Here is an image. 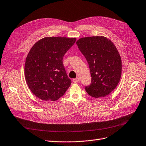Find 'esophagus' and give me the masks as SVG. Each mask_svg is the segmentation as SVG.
<instances>
[{
  "instance_id": "obj_1",
  "label": "esophagus",
  "mask_w": 146,
  "mask_h": 146,
  "mask_svg": "<svg viewBox=\"0 0 146 146\" xmlns=\"http://www.w3.org/2000/svg\"><path fill=\"white\" fill-rule=\"evenodd\" d=\"M79 81H80V79L78 78H74L73 80V82L75 83H77L79 82Z\"/></svg>"
}]
</instances>
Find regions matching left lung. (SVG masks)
<instances>
[{
    "mask_svg": "<svg viewBox=\"0 0 146 146\" xmlns=\"http://www.w3.org/2000/svg\"><path fill=\"white\" fill-rule=\"evenodd\" d=\"M77 45L89 63L92 83L86 87L95 98L109 95L119 84L121 75V59L114 43L103 36L81 38Z\"/></svg>",
    "mask_w": 146,
    "mask_h": 146,
    "instance_id": "left-lung-1",
    "label": "left lung"
}]
</instances>
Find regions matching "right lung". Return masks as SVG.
Masks as SVG:
<instances>
[{
	"label": "right lung",
	"mask_w": 146,
	"mask_h": 146,
	"mask_svg": "<svg viewBox=\"0 0 146 146\" xmlns=\"http://www.w3.org/2000/svg\"><path fill=\"white\" fill-rule=\"evenodd\" d=\"M76 38L45 37L35 44L27 56L25 77L29 89L43 101H56L71 84L63 57Z\"/></svg>",
	"instance_id": "add662e5"
}]
</instances>
